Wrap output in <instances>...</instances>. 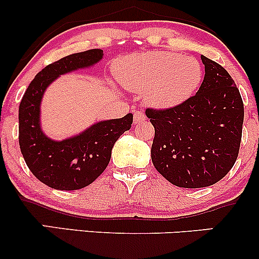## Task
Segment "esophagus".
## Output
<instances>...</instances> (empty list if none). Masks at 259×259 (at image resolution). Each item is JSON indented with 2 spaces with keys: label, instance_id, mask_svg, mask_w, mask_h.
Returning <instances> with one entry per match:
<instances>
[{
  "label": "esophagus",
  "instance_id": "esophagus-1",
  "mask_svg": "<svg viewBox=\"0 0 259 259\" xmlns=\"http://www.w3.org/2000/svg\"><path fill=\"white\" fill-rule=\"evenodd\" d=\"M144 120H146V115H145L144 112L136 111L134 113V123L138 124L140 121H144Z\"/></svg>",
  "mask_w": 259,
  "mask_h": 259
}]
</instances>
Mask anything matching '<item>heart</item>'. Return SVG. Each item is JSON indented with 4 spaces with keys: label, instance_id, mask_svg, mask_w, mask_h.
I'll return each mask as SVG.
<instances>
[{
    "label": "heart",
    "instance_id": "obj_1",
    "mask_svg": "<svg viewBox=\"0 0 259 259\" xmlns=\"http://www.w3.org/2000/svg\"><path fill=\"white\" fill-rule=\"evenodd\" d=\"M114 74L126 90L142 94L146 106L159 111L185 103L203 80L197 59L164 51L121 57L114 63Z\"/></svg>",
    "mask_w": 259,
    "mask_h": 259
}]
</instances>
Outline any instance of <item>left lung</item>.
<instances>
[{"instance_id":"left-lung-1","label":"left lung","mask_w":259,"mask_h":259,"mask_svg":"<svg viewBox=\"0 0 259 259\" xmlns=\"http://www.w3.org/2000/svg\"><path fill=\"white\" fill-rule=\"evenodd\" d=\"M204 78L195 96L168 111L147 109L154 126L151 158L175 186H210L229 173L237 158L243 124L239 89L222 65L206 56Z\"/></svg>"}]
</instances>
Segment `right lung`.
Here are the masks:
<instances>
[{
	"label": "right lung",
	"instance_id": "obj_1",
	"mask_svg": "<svg viewBox=\"0 0 259 259\" xmlns=\"http://www.w3.org/2000/svg\"><path fill=\"white\" fill-rule=\"evenodd\" d=\"M100 49L74 53L45 67L26 89L19 105V146L30 171L45 185L73 191L90 185L105 171L115 141L132 127L133 114L100 120L63 140L51 139L41 124L45 91L64 74L89 69L102 61Z\"/></svg>",
	"mask_w": 259,
	"mask_h": 259
}]
</instances>
